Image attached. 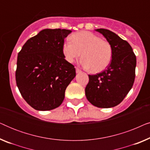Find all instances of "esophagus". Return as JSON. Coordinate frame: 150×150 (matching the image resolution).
Instances as JSON below:
<instances>
[{"instance_id": "34e87169", "label": "esophagus", "mask_w": 150, "mask_h": 150, "mask_svg": "<svg viewBox=\"0 0 150 150\" xmlns=\"http://www.w3.org/2000/svg\"><path fill=\"white\" fill-rule=\"evenodd\" d=\"M76 73H81V70L79 68H78V67H76Z\"/></svg>"}]
</instances>
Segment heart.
<instances>
[{"instance_id":"obj_1","label":"heart","mask_w":150,"mask_h":150,"mask_svg":"<svg viewBox=\"0 0 150 150\" xmlns=\"http://www.w3.org/2000/svg\"><path fill=\"white\" fill-rule=\"evenodd\" d=\"M71 38L72 42L65 41L62 46L63 54L67 62H74L82 54L81 65L85 68H91L93 73L104 70L110 64L112 50L107 41L88 31L76 33Z\"/></svg>"}]
</instances>
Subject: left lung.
I'll return each mask as SVG.
<instances>
[{"mask_svg": "<svg viewBox=\"0 0 150 150\" xmlns=\"http://www.w3.org/2000/svg\"><path fill=\"white\" fill-rule=\"evenodd\" d=\"M103 35L112 50L111 62L107 69L89 75L85 95L90 103L98 108H111L121 103L132 89L135 79L137 59L126 40L104 28L96 29Z\"/></svg>", "mask_w": 150, "mask_h": 150, "instance_id": "8db88e82", "label": "left lung"}]
</instances>
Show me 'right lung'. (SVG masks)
<instances>
[{
	"label": "right lung",
	"instance_id": "obj_1",
	"mask_svg": "<svg viewBox=\"0 0 150 150\" xmlns=\"http://www.w3.org/2000/svg\"><path fill=\"white\" fill-rule=\"evenodd\" d=\"M71 30L44 29L30 38L18 55L16 84L25 101L38 110L59 107L65 89L76 76L74 66L62 52Z\"/></svg>",
	"mask_w": 150,
	"mask_h": 150
}]
</instances>
